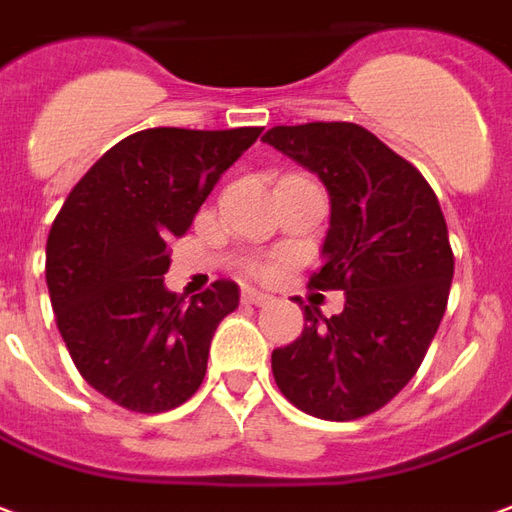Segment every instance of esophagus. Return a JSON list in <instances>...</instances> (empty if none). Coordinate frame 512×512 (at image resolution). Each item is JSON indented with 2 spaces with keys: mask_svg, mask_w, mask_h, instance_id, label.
Masks as SVG:
<instances>
[{
  "mask_svg": "<svg viewBox=\"0 0 512 512\" xmlns=\"http://www.w3.org/2000/svg\"><path fill=\"white\" fill-rule=\"evenodd\" d=\"M242 302H251V305H270L272 297L264 292H256V289H245V292H242Z\"/></svg>",
  "mask_w": 512,
  "mask_h": 512,
  "instance_id": "esophagus-1",
  "label": "esophagus"
}]
</instances>
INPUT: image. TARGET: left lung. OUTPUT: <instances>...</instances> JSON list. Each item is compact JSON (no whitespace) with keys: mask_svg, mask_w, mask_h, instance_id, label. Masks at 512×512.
Wrapping results in <instances>:
<instances>
[{"mask_svg":"<svg viewBox=\"0 0 512 512\" xmlns=\"http://www.w3.org/2000/svg\"><path fill=\"white\" fill-rule=\"evenodd\" d=\"M264 141L330 193L308 286L346 294L330 319L305 305L308 324L272 352V376L305 414L357 420L404 390L439 330L455 264L445 215L423 174L354 122L278 125Z\"/></svg>","mask_w":512,"mask_h":512,"instance_id":"8db88e82","label":"left lung"}]
</instances>
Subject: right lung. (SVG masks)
<instances>
[{"mask_svg":"<svg viewBox=\"0 0 512 512\" xmlns=\"http://www.w3.org/2000/svg\"><path fill=\"white\" fill-rule=\"evenodd\" d=\"M261 128H149L122 138L78 179L46 242V283L67 352L100 395L130 412L185 404L207 374L218 324L240 289L193 300L163 286L166 242L190 229L220 174Z\"/></svg>","mask_w":512,"mask_h":512,"instance_id":"1","label":"right lung"}]
</instances>
